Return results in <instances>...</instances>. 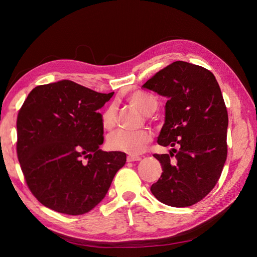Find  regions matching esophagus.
Listing matches in <instances>:
<instances>
[{
  "mask_svg": "<svg viewBox=\"0 0 257 257\" xmlns=\"http://www.w3.org/2000/svg\"><path fill=\"white\" fill-rule=\"evenodd\" d=\"M126 160L127 162H136V161H141L142 158L138 157V155H128Z\"/></svg>",
  "mask_w": 257,
  "mask_h": 257,
  "instance_id": "1",
  "label": "esophagus"
}]
</instances>
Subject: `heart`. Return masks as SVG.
<instances>
[{"label": "heart", "instance_id": "obj_1", "mask_svg": "<svg viewBox=\"0 0 257 257\" xmlns=\"http://www.w3.org/2000/svg\"><path fill=\"white\" fill-rule=\"evenodd\" d=\"M127 102L137 107L145 114L152 113L158 107V99L149 93L136 91L126 97ZM116 111L114 105L107 106L100 115L102 126L106 131L114 127ZM152 136L149 131L141 130L135 132L115 131L107 137V147L113 151H121L128 154L142 153L151 142Z\"/></svg>", "mask_w": 257, "mask_h": 257}]
</instances>
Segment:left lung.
Wrapping results in <instances>:
<instances>
[{
  "instance_id": "1",
  "label": "left lung",
  "mask_w": 257,
  "mask_h": 257,
  "mask_svg": "<svg viewBox=\"0 0 257 257\" xmlns=\"http://www.w3.org/2000/svg\"><path fill=\"white\" fill-rule=\"evenodd\" d=\"M143 88L168 98L158 144L178 148L153 155L163 173L150 190L165 205L192 206L214 188L227 157L228 114L220 85L208 69L176 61Z\"/></svg>"
}]
</instances>
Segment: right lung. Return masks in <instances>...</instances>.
Masks as SVG:
<instances>
[{
	"label": "right lung",
	"mask_w": 257,
	"mask_h": 257,
	"mask_svg": "<svg viewBox=\"0 0 257 257\" xmlns=\"http://www.w3.org/2000/svg\"><path fill=\"white\" fill-rule=\"evenodd\" d=\"M113 95L71 80L38 85L17 118V154L37 200L71 215L89 212L110 188L126 154L99 149L104 128L97 110Z\"/></svg>",
	"instance_id": "1"
}]
</instances>
